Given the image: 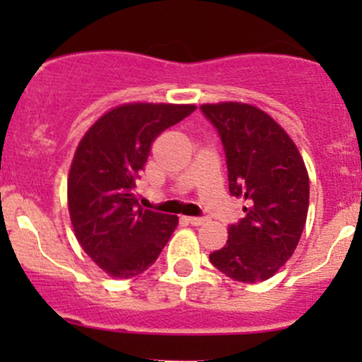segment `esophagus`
<instances>
[{
  "mask_svg": "<svg viewBox=\"0 0 362 362\" xmlns=\"http://www.w3.org/2000/svg\"><path fill=\"white\" fill-rule=\"evenodd\" d=\"M187 222L191 226H203L204 224V218H202V217H189Z\"/></svg>",
  "mask_w": 362,
  "mask_h": 362,
  "instance_id": "34e87169",
  "label": "esophagus"
}]
</instances>
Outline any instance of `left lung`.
<instances>
[{"instance_id":"8db88e82","label":"left lung","mask_w":362,"mask_h":362,"mask_svg":"<svg viewBox=\"0 0 362 362\" xmlns=\"http://www.w3.org/2000/svg\"><path fill=\"white\" fill-rule=\"evenodd\" d=\"M202 110L221 134L229 192L247 202L245 218L229 226L228 242L210 261L236 282H262L289 261L305 229V160L286 129L254 105L222 101Z\"/></svg>"}]
</instances>
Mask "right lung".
I'll return each mask as SVG.
<instances>
[{"instance_id": "add662e5", "label": "right lung", "mask_w": 362, "mask_h": 362, "mask_svg": "<svg viewBox=\"0 0 362 362\" xmlns=\"http://www.w3.org/2000/svg\"><path fill=\"white\" fill-rule=\"evenodd\" d=\"M196 105L124 103L100 117L78 141L68 175V210L83 252L113 279L154 264L178 217L144 210L134 196L156 138Z\"/></svg>"}]
</instances>
